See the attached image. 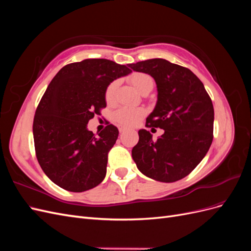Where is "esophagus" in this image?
<instances>
[{
    "label": "esophagus",
    "instance_id": "1",
    "mask_svg": "<svg viewBox=\"0 0 251 251\" xmlns=\"http://www.w3.org/2000/svg\"><path fill=\"white\" fill-rule=\"evenodd\" d=\"M126 127H123V126L119 127V132H120V133H124V132H126Z\"/></svg>",
    "mask_w": 251,
    "mask_h": 251
}]
</instances>
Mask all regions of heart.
I'll return each mask as SVG.
<instances>
[{
  "label": "heart",
  "mask_w": 251,
  "mask_h": 251,
  "mask_svg": "<svg viewBox=\"0 0 251 251\" xmlns=\"http://www.w3.org/2000/svg\"><path fill=\"white\" fill-rule=\"evenodd\" d=\"M128 81L131 85L139 91L140 93L144 91L153 88L154 82L150 75L141 72H135L128 76ZM116 91V82H111L105 90L104 97L105 101L108 103H112L114 100V96H115ZM144 116V110L140 108H131V107H123L118 109L114 113V119L121 126H132L136 125L138 121Z\"/></svg>",
  "instance_id": "b5f03b06"
}]
</instances>
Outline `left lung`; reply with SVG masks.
I'll return each instance as SVG.
<instances>
[{
    "mask_svg": "<svg viewBox=\"0 0 251 251\" xmlns=\"http://www.w3.org/2000/svg\"><path fill=\"white\" fill-rule=\"evenodd\" d=\"M128 67L150 74L156 81L158 100L147 127L164 130L157 140L147 130L138 132L132 150L138 170L147 177L175 182L186 177L208 151L214 138V105L202 81L185 67L162 58Z\"/></svg>",
    "mask_w": 251,
    "mask_h": 251,
    "instance_id": "8db88e82",
    "label": "left lung"
}]
</instances>
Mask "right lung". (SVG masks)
Wrapping results in <instances>:
<instances>
[{
    "instance_id": "1",
    "label": "right lung",
    "mask_w": 251,
    "mask_h": 251,
    "mask_svg": "<svg viewBox=\"0 0 251 251\" xmlns=\"http://www.w3.org/2000/svg\"><path fill=\"white\" fill-rule=\"evenodd\" d=\"M131 72L109 59L88 58L66 65L49 83L32 128L37 161L59 187L81 193L103 180L118 128L108 125L96 136L87 124L107 105L110 82Z\"/></svg>"
}]
</instances>
